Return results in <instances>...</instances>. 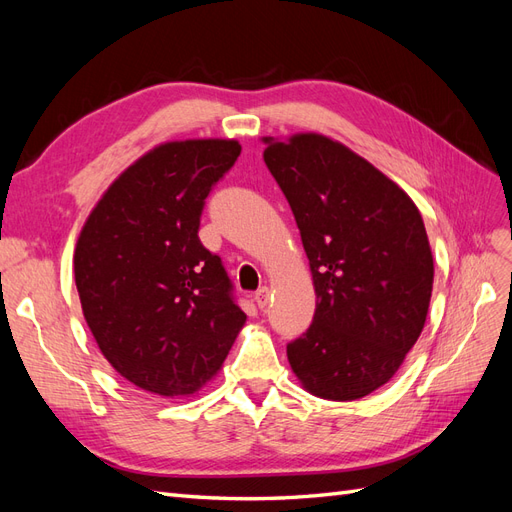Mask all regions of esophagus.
<instances>
[{"label":"esophagus","instance_id":"obj_1","mask_svg":"<svg viewBox=\"0 0 512 512\" xmlns=\"http://www.w3.org/2000/svg\"><path fill=\"white\" fill-rule=\"evenodd\" d=\"M269 299H271V292H269V288H267V286H262V288H258V290H256V294H254V301H256V305H258L260 309H265V307L269 305Z\"/></svg>","mask_w":512,"mask_h":512}]
</instances>
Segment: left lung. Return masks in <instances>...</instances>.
<instances>
[{"instance_id":"obj_1","label":"left lung","mask_w":512,"mask_h":512,"mask_svg":"<svg viewBox=\"0 0 512 512\" xmlns=\"http://www.w3.org/2000/svg\"><path fill=\"white\" fill-rule=\"evenodd\" d=\"M262 143L316 290L314 320L288 344V363L307 393L361 399L397 374L425 327L433 256L421 211L329 136L299 132Z\"/></svg>"}]
</instances>
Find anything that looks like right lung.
<instances>
[{
	"label": "right lung",
	"instance_id": "right-lung-1",
	"mask_svg": "<svg viewBox=\"0 0 512 512\" xmlns=\"http://www.w3.org/2000/svg\"><path fill=\"white\" fill-rule=\"evenodd\" d=\"M239 153L235 138L149 149L108 185L76 241L87 327L117 374L153 395L203 389L247 320L220 256L198 239L205 198Z\"/></svg>",
	"mask_w": 512,
	"mask_h": 512
}]
</instances>
